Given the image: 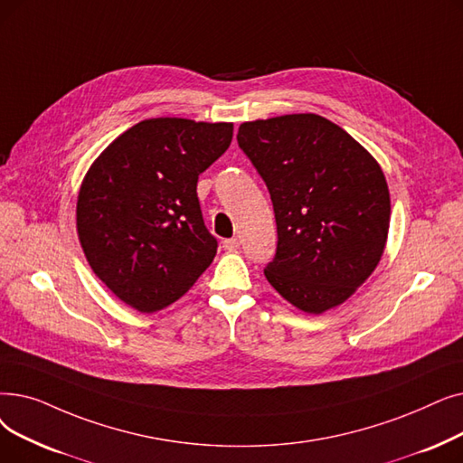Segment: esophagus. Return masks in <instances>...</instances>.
Segmentation results:
<instances>
[{"label":"esophagus","instance_id":"1","mask_svg":"<svg viewBox=\"0 0 463 463\" xmlns=\"http://www.w3.org/2000/svg\"><path fill=\"white\" fill-rule=\"evenodd\" d=\"M223 248L227 251H236L240 248V240L238 238H229V240H223Z\"/></svg>","mask_w":463,"mask_h":463}]
</instances>
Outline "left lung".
Returning <instances> with one entry per match:
<instances>
[{
	"mask_svg": "<svg viewBox=\"0 0 463 463\" xmlns=\"http://www.w3.org/2000/svg\"><path fill=\"white\" fill-rule=\"evenodd\" d=\"M238 146L269 187L278 248L269 284L307 314L348 300L374 272L390 231V191L376 158L316 113L257 118Z\"/></svg>",
	"mask_w": 463,
	"mask_h": 463,
	"instance_id": "obj_1",
	"label": "left lung"
}]
</instances>
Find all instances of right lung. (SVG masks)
<instances>
[{
    "instance_id": "add662e5",
    "label": "right lung",
    "mask_w": 463,
    "mask_h": 463,
    "mask_svg": "<svg viewBox=\"0 0 463 463\" xmlns=\"http://www.w3.org/2000/svg\"><path fill=\"white\" fill-rule=\"evenodd\" d=\"M232 123L146 118L115 137L77 196V234L92 272L137 312L184 297L217 253L198 175L223 155Z\"/></svg>"
}]
</instances>
